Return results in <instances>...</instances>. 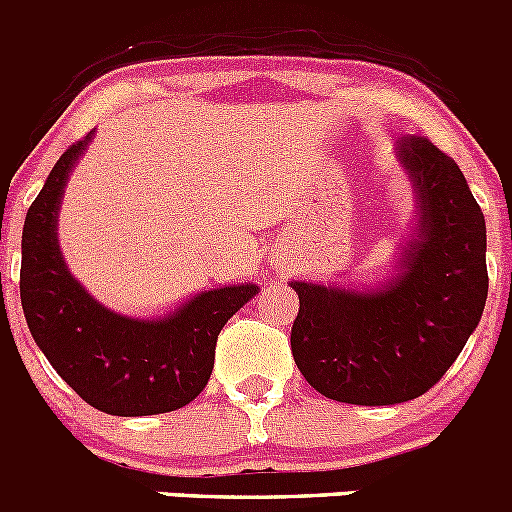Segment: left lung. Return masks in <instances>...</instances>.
<instances>
[{"instance_id": "1", "label": "left lung", "mask_w": 512, "mask_h": 512, "mask_svg": "<svg viewBox=\"0 0 512 512\" xmlns=\"http://www.w3.org/2000/svg\"><path fill=\"white\" fill-rule=\"evenodd\" d=\"M418 189V238L400 277L372 292L295 282L292 356L330 400L395 405L425 395L467 346L487 302L485 215L451 156L428 138L397 143Z\"/></svg>"}]
</instances>
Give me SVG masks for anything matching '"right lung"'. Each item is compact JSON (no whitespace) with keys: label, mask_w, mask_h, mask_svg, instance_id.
Listing matches in <instances>:
<instances>
[{"label":"right lung","mask_w":512,"mask_h":512,"mask_svg":"<svg viewBox=\"0 0 512 512\" xmlns=\"http://www.w3.org/2000/svg\"><path fill=\"white\" fill-rule=\"evenodd\" d=\"M89 140L92 133L66 148L27 210L20 266L27 328L92 408L122 418L171 413L205 390L220 330L259 287L210 289L158 320L122 318L92 300L66 269L56 238L63 187Z\"/></svg>","instance_id":"right-lung-1"}]
</instances>
